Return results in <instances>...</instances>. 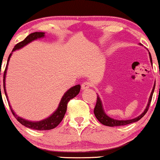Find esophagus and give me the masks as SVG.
Segmentation results:
<instances>
[{
	"instance_id": "esophagus-1",
	"label": "esophagus",
	"mask_w": 160,
	"mask_h": 160,
	"mask_svg": "<svg viewBox=\"0 0 160 160\" xmlns=\"http://www.w3.org/2000/svg\"><path fill=\"white\" fill-rule=\"evenodd\" d=\"M92 86V83L90 82H88V81H86V82H84L82 84V90H86V89H89V88H90Z\"/></svg>"
}]
</instances>
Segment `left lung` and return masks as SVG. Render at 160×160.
Listing matches in <instances>:
<instances>
[{
    "instance_id": "obj_1",
    "label": "left lung",
    "mask_w": 160,
    "mask_h": 160,
    "mask_svg": "<svg viewBox=\"0 0 160 160\" xmlns=\"http://www.w3.org/2000/svg\"><path fill=\"white\" fill-rule=\"evenodd\" d=\"M139 44L141 46V43H139ZM149 56H150V63H151V65H153V62H152L151 55H150V52H149ZM154 89H155V82H154L153 89H152L151 93H150L149 100H148V104H147V107L144 109V111H143V113H141L140 115L138 116V117H135V118L130 119V120H116V119H113V118H111V117H110L109 116H108L107 113H105V111H104L102 100H101L99 95L97 94V95H98V96H97V102H96V104H95V107L94 108V113H95V117H96L97 120H98L102 124L104 125V126H111V127H113V126H126V125H128V124H130V123H132V122H137V121L140 120L142 118V117L145 115V113L148 112V108H149V106H150V102H151L152 96H153V94Z\"/></svg>"
}]
</instances>
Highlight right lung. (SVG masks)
I'll return each mask as SVG.
<instances>
[{
	"label": "right lung",
	"instance_id": "1",
	"mask_svg": "<svg viewBox=\"0 0 160 160\" xmlns=\"http://www.w3.org/2000/svg\"><path fill=\"white\" fill-rule=\"evenodd\" d=\"M45 37V33L44 32H34L32 33V34H29L28 36L26 37L25 40H22L20 43H17L15 47H14L13 49L12 50V52L10 53V56L8 57V60H7V63L6 68H5V71L3 73V90H4L5 95H6L7 102H8L9 105H10V108L11 109V111H12V114H13L15 118L22 125H23L24 126L27 128H30L34 130H49L52 129V128H56L60 122H62V120H63L64 116H65L66 111H67V105L68 102L71 99H72L74 97H76L77 95L79 94L80 90V85L78 84V85H76L74 86H72L71 88H70L68 91H66L64 94L63 96L60 101L59 104H58V108L53 113L51 114L49 117H47V118L44 119V120H42L40 121H31L25 120V119L22 118V117L18 116L16 113L14 112L13 110L12 109V107H11L10 102H9L8 96H7V93L6 90V75H7V68H8V64L9 61L10 59V57L12 56V52L14 51L18 50V49H20L23 48L25 46H26L28 43H32L34 40L40 39V38H43ZM0 90H1V85H0Z\"/></svg>",
	"mask_w": 160,
	"mask_h": 160
}]
</instances>
